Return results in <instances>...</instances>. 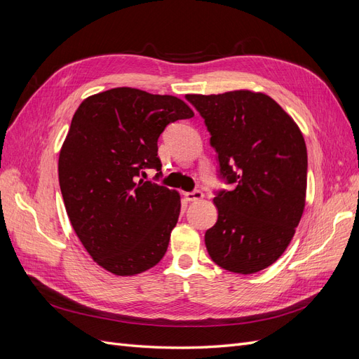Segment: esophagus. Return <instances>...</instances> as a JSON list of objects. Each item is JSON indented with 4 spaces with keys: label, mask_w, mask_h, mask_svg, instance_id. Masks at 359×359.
Masks as SVG:
<instances>
[{
    "label": "esophagus",
    "mask_w": 359,
    "mask_h": 359,
    "mask_svg": "<svg viewBox=\"0 0 359 359\" xmlns=\"http://www.w3.org/2000/svg\"><path fill=\"white\" fill-rule=\"evenodd\" d=\"M202 198H203L202 190H193V191H187V193H186V199L190 201V202L201 201Z\"/></svg>",
    "instance_id": "obj_1"
}]
</instances>
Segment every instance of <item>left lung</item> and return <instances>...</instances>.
<instances>
[{
    "instance_id": "left-lung-1",
    "label": "left lung",
    "mask_w": 359,
    "mask_h": 359,
    "mask_svg": "<svg viewBox=\"0 0 359 359\" xmlns=\"http://www.w3.org/2000/svg\"><path fill=\"white\" fill-rule=\"evenodd\" d=\"M205 119L219 160L217 223L205 232L214 262L238 274L273 265L295 233L306 205L307 148L295 121L262 93L187 94Z\"/></svg>"
}]
</instances>
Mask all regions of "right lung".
Instances as JSON below:
<instances>
[{
    "label": "right lung",
    "instance_id": "obj_1",
    "mask_svg": "<svg viewBox=\"0 0 359 359\" xmlns=\"http://www.w3.org/2000/svg\"><path fill=\"white\" fill-rule=\"evenodd\" d=\"M194 114L178 97L112 88L74 112L58 160L60 189L73 229L97 264L135 276L165 256L181 201L175 190L139 180L161 169L157 140Z\"/></svg>",
    "mask_w": 359,
    "mask_h": 359
}]
</instances>
